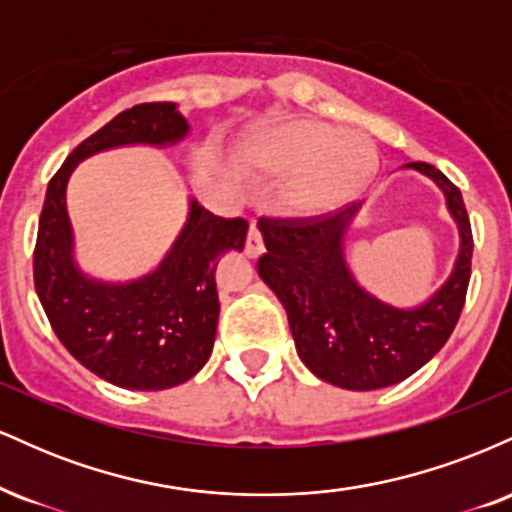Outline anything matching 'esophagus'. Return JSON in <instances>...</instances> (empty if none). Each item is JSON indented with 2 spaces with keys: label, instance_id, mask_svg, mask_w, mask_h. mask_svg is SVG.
I'll use <instances>...</instances> for the list:
<instances>
[{
  "label": "esophagus",
  "instance_id": "obj_1",
  "mask_svg": "<svg viewBox=\"0 0 512 512\" xmlns=\"http://www.w3.org/2000/svg\"><path fill=\"white\" fill-rule=\"evenodd\" d=\"M262 250H264V245H262L260 226H257V221H252L250 231H248V243H245V252H248V257H260Z\"/></svg>",
  "mask_w": 512,
  "mask_h": 512
}]
</instances>
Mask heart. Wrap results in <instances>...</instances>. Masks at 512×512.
I'll return each instance as SVG.
<instances>
[{
	"label": "heart",
	"mask_w": 512,
	"mask_h": 512,
	"mask_svg": "<svg viewBox=\"0 0 512 512\" xmlns=\"http://www.w3.org/2000/svg\"><path fill=\"white\" fill-rule=\"evenodd\" d=\"M238 163L260 173H291L281 199L296 216H322L366 190L378 168L373 142L358 129L296 117L252 132Z\"/></svg>",
	"instance_id": "1"
}]
</instances>
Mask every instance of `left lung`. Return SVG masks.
<instances>
[{
    "instance_id": "obj_1",
    "label": "left lung",
    "mask_w": 512,
    "mask_h": 512,
    "mask_svg": "<svg viewBox=\"0 0 512 512\" xmlns=\"http://www.w3.org/2000/svg\"><path fill=\"white\" fill-rule=\"evenodd\" d=\"M445 195L460 233L448 279L414 308L380 301L358 284L346 262V233L361 211L351 204L325 219L264 223L262 281L284 305L296 351L325 383L368 392L407 380L443 349L460 320L472 274V226L462 195L431 163H407Z\"/></svg>"
}]
</instances>
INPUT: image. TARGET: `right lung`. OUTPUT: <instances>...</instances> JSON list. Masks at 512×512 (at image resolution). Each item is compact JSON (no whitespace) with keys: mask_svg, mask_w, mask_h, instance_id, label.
<instances>
[{"mask_svg":"<svg viewBox=\"0 0 512 512\" xmlns=\"http://www.w3.org/2000/svg\"><path fill=\"white\" fill-rule=\"evenodd\" d=\"M190 134L175 103H142L84 139L45 192L33 279L45 315L81 366L125 390H168L202 370L219 322L216 262L243 250L245 219H221L190 199L187 221L154 272L132 281L88 276L74 255L67 182L81 161L117 146H173Z\"/></svg>","mask_w":512,"mask_h":512,"instance_id":"right-lung-1","label":"right lung"}]
</instances>
